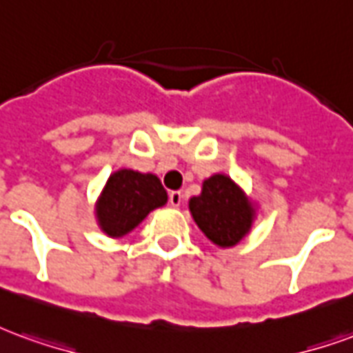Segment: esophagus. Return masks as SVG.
I'll use <instances>...</instances> for the list:
<instances>
[{
    "label": "esophagus",
    "mask_w": 353,
    "mask_h": 353,
    "mask_svg": "<svg viewBox=\"0 0 353 353\" xmlns=\"http://www.w3.org/2000/svg\"><path fill=\"white\" fill-rule=\"evenodd\" d=\"M168 200H170V206H181V202H183V194H181V191H172L168 194Z\"/></svg>",
    "instance_id": "obj_1"
}]
</instances>
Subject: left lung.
Instances as JSON below:
<instances>
[{"label": "left lung", "mask_w": 353, "mask_h": 353, "mask_svg": "<svg viewBox=\"0 0 353 353\" xmlns=\"http://www.w3.org/2000/svg\"><path fill=\"white\" fill-rule=\"evenodd\" d=\"M189 208L200 230L221 248L238 244L252 227V204L234 181L223 174L206 179L200 196L191 199Z\"/></svg>", "instance_id": "8db88e82"}]
</instances>
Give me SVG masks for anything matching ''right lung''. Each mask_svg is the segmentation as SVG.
I'll return each mask as SVG.
<instances>
[{"label":"right lung","mask_w":353,"mask_h":353,"mask_svg":"<svg viewBox=\"0 0 353 353\" xmlns=\"http://www.w3.org/2000/svg\"><path fill=\"white\" fill-rule=\"evenodd\" d=\"M168 194L153 174L119 170L108 179L98 200V221L108 236H123L145 219L154 208L166 204Z\"/></svg>","instance_id":"right-lung-1"}]
</instances>
